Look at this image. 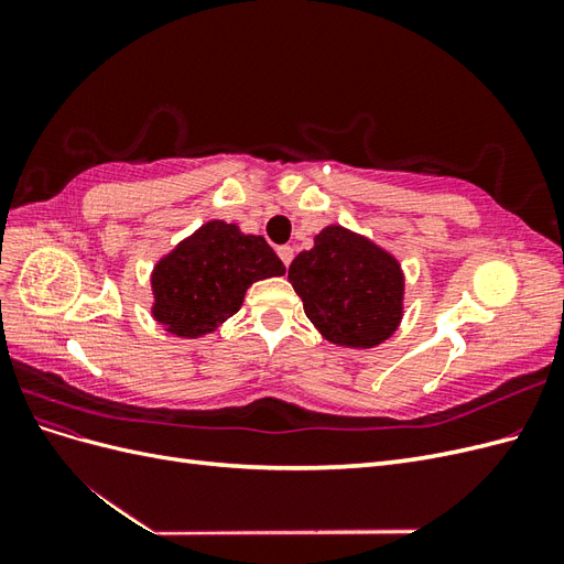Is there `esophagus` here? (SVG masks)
<instances>
[{
    "mask_svg": "<svg viewBox=\"0 0 564 564\" xmlns=\"http://www.w3.org/2000/svg\"><path fill=\"white\" fill-rule=\"evenodd\" d=\"M278 256L282 259V263L289 268V265H292V261H294V249L289 247V245H282V247H278Z\"/></svg>",
    "mask_w": 564,
    "mask_h": 564,
    "instance_id": "1",
    "label": "esophagus"
}]
</instances>
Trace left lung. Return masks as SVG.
Segmentation results:
<instances>
[{"label": "left lung", "instance_id": "obj_1", "mask_svg": "<svg viewBox=\"0 0 564 564\" xmlns=\"http://www.w3.org/2000/svg\"><path fill=\"white\" fill-rule=\"evenodd\" d=\"M303 311L319 334L338 346L371 348L402 317L400 263L365 237L340 226L324 228L311 251L289 265Z\"/></svg>", "mask_w": 564, "mask_h": 564}]
</instances>
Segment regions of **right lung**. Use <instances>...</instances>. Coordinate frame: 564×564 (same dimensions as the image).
I'll list each match as a JSON object with an SVG mask.
<instances>
[{
    "mask_svg": "<svg viewBox=\"0 0 564 564\" xmlns=\"http://www.w3.org/2000/svg\"><path fill=\"white\" fill-rule=\"evenodd\" d=\"M284 275V263L259 235L209 220L152 272V315L166 332L197 338L232 317L256 280Z\"/></svg>",
    "mask_w": 564,
    "mask_h": 564,
    "instance_id": "right-lung-1",
    "label": "right lung"
}]
</instances>
